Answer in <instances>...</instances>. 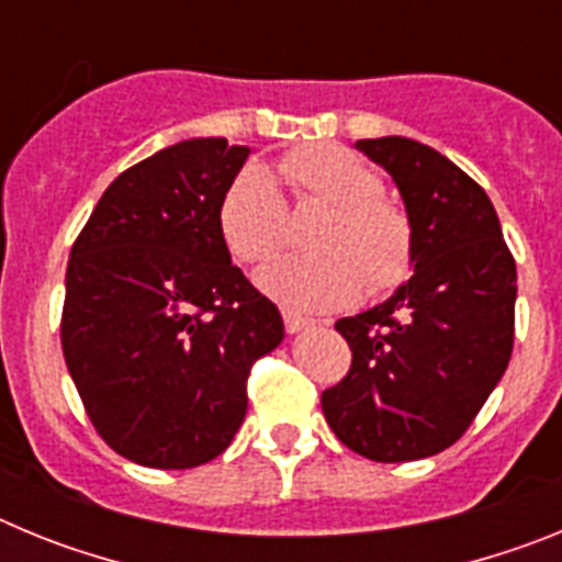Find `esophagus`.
<instances>
[{
  "instance_id": "esophagus-1",
  "label": "esophagus",
  "mask_w": 562,
  "mask_h": 562,
  "mask_svg": "<svg viewBox=\"0 0 562 562\" xmlns=\"http://www.w3.org/2000/svg\"><path fill=\"white\" fill-rule=\"evenodd\" d=\"M284 326L290 335H297V331H306L312 329V321L304 315H295V312H284Z\"/></svg>"
}]
</instances>
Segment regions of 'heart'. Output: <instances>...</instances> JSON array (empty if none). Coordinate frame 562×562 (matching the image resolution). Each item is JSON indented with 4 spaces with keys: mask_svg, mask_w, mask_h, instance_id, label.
<instances>
[{
    "mask_svg": "<svg viewBox=\"0 0 562 562\" xmlns=\"http://www.w3.org/2000/svg\"><path fill=\"white\" fill-rule=\"evenodd\" d=\"M276 173L306 202L331 207L315 238L324 256L281 258L258 272V290L295 312H331L362 290L389 295L414 270L408 216L382 200L380 173L355 151L331 143L284 154ZM225 250L238 265H265L286 241V205L270 171L245 166L216 207Z\"/></svg>",
    "mask_w": 562,
    "mask_h": 562,
    "instance_id": "b5f03b06",
    "label": "heart"
}]
</instances>
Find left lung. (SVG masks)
<instances>
[{
  "instance_id": "left-lung-1",
  "label": "left lung",
  "mask_w": 562,
  "mask_h": 562,
  "mask_svg": "<svg viewBox=\"0 0 562 562\" xmlns=\"http://www.w3.org/2000/svg\"><path fill=\"white\" fill-rule=\"evenodd\" d=\"M394 177L414 231V276L335 329L351 369L321 405L337 439L371 461H416L464 436L504 376L518 272L484 188L408 137L357 140Z\"/></svg>"
}]
</instances>
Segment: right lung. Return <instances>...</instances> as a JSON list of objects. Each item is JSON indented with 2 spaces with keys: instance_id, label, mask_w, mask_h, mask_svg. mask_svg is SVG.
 I'll use <instances>...</instances> for the list:
<instances>
[{
  "instance_id": "add662e5",
  "label": "right lung",
  "mask_w": 562,
  "mask_h": 562,
  "mask_svg": "<svg viewBox=\"0 0 562 562\" xmlns=\"http://www.w3.org/2000/svg\"><path fill=\"white\" fill-rule=\"evenodd\" d=\"M247 146L193 137L103 191L67 265L64 360L114 453L188 470L225 453L247 376L284 340L281 312L231 265L216 227Z\"/></svg>"
}]
</instances>
